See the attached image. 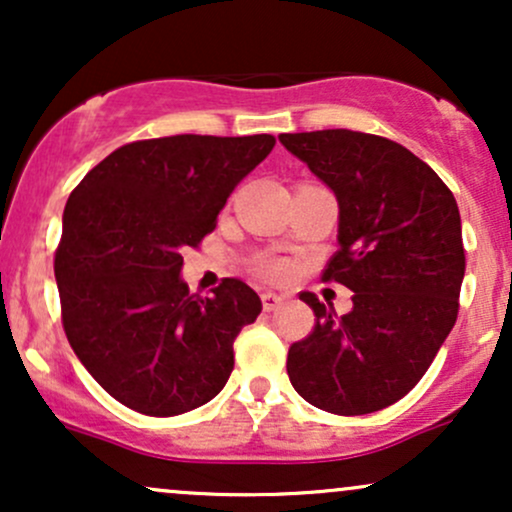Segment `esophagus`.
Listing matches in <instances>:
<instances>
[{
    "mask_svg": "<svg viewBox=\"0 0 512 512\" xmlns=\"http://www.w3.org/2000/svg\"><path fill=\"white\" fill-rule=\"evenodd\" d=\"M281 305H284V298L281 296H276V293H262V308L267 310V313H274Z\"/></svg>",
    "mask_w": 512,
    "mask_h": 512,
    "instance_id": "esophagus-1",
    "label": "esophagus"
}]
</instances>
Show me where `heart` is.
Returning <instances> with one entry per match:
<instances>
[{"label":"heart","instance_id":"1","mask_svg":"<svg viewBox=\"0 0 512 512\" xmlns=\"http://www.w3.org/2000/svg\"><path fill=\"white\" fill-rule=\"evenodd\" d=\"M252 269H255L262 279L269 281H281L289 276V264L281 260H272V257H260V260L252 264Z\"/></svg>","mask_w":512,"mask_h":512}]
</instances>
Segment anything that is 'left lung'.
Returning <instances> with one entry per match:
<instances>
[{
    "mask_svg": "<svg viewBox=\"0 0 512 512\" xmlns=\"http://www.w3.org/2000/svg\"><path fill=\"white\" fill-rule=\"evenodd\" d=\"M339 202V250L322 281L354 291L334 317L303 291L315 327L286 370L305 402L339 416L395 404L424 378L460 310V209L436 170L402 144L351 129L281 134Z\"/></svg>",
    "mask_w": 512,
    "mask_h": 512,
    "instance_id": "1",
    "label": "left lung"
}]
</instances>
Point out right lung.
Wrapping results in <instances>:
<instances>
[{
	"mask_svg": "<svg viewBox=\"0 0 512 512\" xmlns=\"http://www.w3.org/2000/svg\"><path fill=\"white\" fill-rule=\"evenodd\" d=\"M272 134H175L115 149L67 199L55 250L62 327L98 385L146 416L214 399L233 342L262 301L223 279L209 298L180 279L236 185L274 149Z\"/></svg>",
	"mask_w": 512,
	"mask_h": 512,
	"instance_id": "right-lung-1",
	"label": "right lung"
}]
</instances>
